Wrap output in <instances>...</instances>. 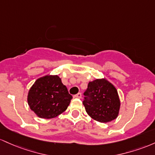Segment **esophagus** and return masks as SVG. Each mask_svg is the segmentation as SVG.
I'll return each instance as SVG.
<instances>
[{
  "label": "esophagus",
  "mask_w": 155,
  "mask_h": 155,
  "mask_svg": "<svg viewBox=\"0 0 155 155\" xmlns=\"http://www.w3.org/2000/svg\"><path fill=\"white\" fill-rule=\"evenodd\" d=\"M81 97H82V94H81V93H78L77 94H75L74 96V97H75V98H78V99H81Z\"/></svg>",
  "instance_id": "obj_1"
}]
</instances>
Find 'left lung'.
<instances>
[{"label":"left lung","instance_id":"left-lung-1","mask_svg":"<svg viewBox=\"0 0 155 155\" xmlns=\"http://www.w3.org/2000/svg\"><path fill=\"white\" fill-rule=\"evenodd\" d=\"M83 104L86 111L93 119L107 123L117 118L120 100L115 86L105 78L88 83Z\"/></svg>","mask_w":155,"mask_h":155}]
</instances>
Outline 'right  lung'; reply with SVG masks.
Listing matches in <instances>:
<instances>
[{
    "label": "right lung",
    "mask_w": 155,
    "mask_h": 155,
    "mask_svg": "<svg viewBox=\"0 0 155 155\" xmlns=\"http://www.w3.org/2000/svg\"><path fill=\"white\" fill-rule=\"evenodd\" d=\"M72 95L58 75L38 78L28 94L31 110L41 119H53L67 110Z\"/></svg>",
    "instance_id": "add662e5"
}]
</instances>
